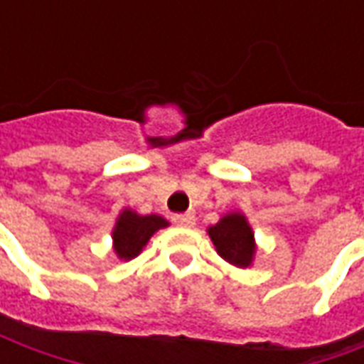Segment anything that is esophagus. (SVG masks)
<instances>
[{
  "label": "esophagus",
  "instance_id": "34e87169",
  "mask_svg": "<svg viewBox=\"0 0 364 364\" xmlns=\"http://www.w3.org/2000/svg\"><path fill=\"white\" fill-rule=\"evenodd\" d=\"M173 224L175 226H185V228H189V226H193V224H195V214L193 213L175 214Z\"/></svg>",
  "mask_w": 364,
  "mask_h": 364
}]
</instances>
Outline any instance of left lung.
<instances>
[{
    "instance_id": "8db88e82",
    "label": "left lung",
    "mask_w": 364,
    "mask_h": 364,
    "mask_svg": "<svg viewBox=\"0 0 364 364\" xmlns=\"http://www.w3.org/2000/svg\"><path fill=\"white\" fill-rule=\"evenodd\" d=\"M208 236L213 240L216 252L222 259L236 267H247L255 253L253 232L245 216L240 213L224 216L216 226L208 228Z\"/></svg>"
}]
</instances>
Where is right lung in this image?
Listing matches in <instances>:
<instances>
[{
  "instance_id": "1",
  "label": "right lung",
  "mask_w": 364,
  "mask_h": 364,
  "mask_svg": "<svg viewBox=\"0 0 364 364\" xmlns=\"http://www.w3.org/2000/svg\"><path fill=\"white\" fill-rule=\"evenodd\" d=\"M167 220H164L158 214H140L132 210H122L119 216V222L112 230V240H114V252L120 259H134L138 253L142 252V247L148 244L159 228H166Z\"/></svg>"
}]
</instances>
